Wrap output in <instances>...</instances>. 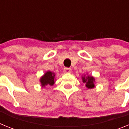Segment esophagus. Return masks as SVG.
<instances>
[{
  "label": "esophagus",
  "mask_w": 129,
  "mask_h": 129,
  "mask_svg": "<svg viewBox=\"0 0 129 129\" xmlns=\"http://www.w3.org/2000/svg\"><path fill=\"white\" fill-rule=\"evenodd\" d=\"M64 72L66 73V74H69V73H71L72 72L71 68H65L64 69Z\"/></svg>",
  "instance_id": "obj_1"
}]
</instances>
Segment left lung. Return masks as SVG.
Here are the masks:
<instances>
[{
	"mask_svg": "<svg viewBox=\"0 0 129 129\" xmlns=\"http://www.w3.org/2000/svg\"><path fill=\"white\" fill-rule=\"evenodd\" d=\"M82 81L85 84V86L88 89H92L94 88L95 86V79L94 76H91V75L84 74L82 75Z\"/></svg>",
	"mask_w": 129,
	"mask_h": 129,
	"instance_id": "obj_1",
	"label": "left lung"
}]
</instances>
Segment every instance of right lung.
<instances>
[{
    "label": "right lung",
    "instance_id": "add662e5",
    "mask_svg": "<svg viewBox=\"0 0 129 129\" xmlns=\"http://www.w3.org/2000/svg\"><path fill=\"white\" fill-rule=\"evenodd\" d=\"M55 73L51 71H46L44 73L43 76L41 77L39 79V81L41 83L42 88H44L48 85L53 86L55 82Z\"/></svg>",
    "mask_w": 129,
    "mask_h": 129
}]
</instances>
